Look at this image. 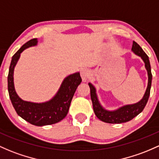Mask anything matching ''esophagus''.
I'll return each instance as SVG.
<instances>
[{"label":"esophagus","instance_id":"34e87169","mask_svg":"<svg viewBox=\"0 0 159 159\" xmlns=\"http://www.w3.org/2000/svg\"><path fill=\"white\" fill-rule=\"evenodd\" d=\"M89 76H90V72H89V71L88 70V69H81V78H82V81H84V82L87 81V80H88Z\"/></svg>","mask_w":159,"mask_h":159}]
</instances>
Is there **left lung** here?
Returning a JSON list of instances; mask_svg holds the SVG:
<instances>
[{
    "label": "left lung",
    "instance_id": "8db88e82",
    "mask_svg": "<svg viewBox=\"0 0 159 159\" xmlns=\"http://www.w3.org/2000/svg\"><path fill=\"white\" fill-rule=\"evenodd\" d=\"M131 50L136 55L139 56L143 61L145 68H146L148 74L147 88H146L143 97L139 102L134 104H128V105L121 106L116 110H107L105 108H103V106L99 102L95 87L91 83H88L90 89V98H91L92 103H93L94 113L100 121L106 122V123L121 124L130 121L134 117L138 116L139 113L142 112L146 103H147L148 99H149V94H150L152 79L149 57L143 50L141 47L135 41H133Z\"/></svg>",
    "mask_w": 159,
    "mask_h": 159
}]
</instances>
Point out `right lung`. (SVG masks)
Here are the masks:
<instances>
[{
	"label": "right lung",
	"instance_id": "add662e5",
	"mask_svg": "<svg viewBox=\"0 0 159 159\" xmlns=\"http://www.w3.org/2000/svg\"><path fill=\"white\" fill-rule=\"evenodd\" d=\"M38 39L34 38L22 45L12 57L7 77L10 99L16 111L21 118L36 126H44L56 124L67 116L71 99L77 88L81 82L79 72L66 77L54 97L44 102H32L22 99L16 93L13 81L15 66L20 54L25 49L38 44Z\"/></svg>",
	"mask_w": 159,
	"mask_h": 159
}]
</instances>
